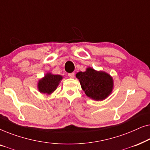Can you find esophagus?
Listing matches in <instances>:
<instances>
[{"mask_svg":"<svg viewBox=\"0 0 150 150\" xmlns=\"http://www.w3.org/2000/svg\"><path fill=\"white\" fill-rule=\"evenodd\" d=\"M68 76L69 78H71V79H74V78L75 77V74L72 72V73H70V74H68Z\"/></svg>","mask_w":150,"mask_h":150,"instance_id":"esophagus-1","label":"esophagus"}]
</instances>
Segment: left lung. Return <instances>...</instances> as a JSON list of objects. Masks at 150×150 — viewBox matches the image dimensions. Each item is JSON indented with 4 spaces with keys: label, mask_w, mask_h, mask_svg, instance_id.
Wrapping results in <instances>:
<instances>
[{
    "label": "left lung",
    "mask_w": 150,
    "mask_h": 150,
    "mask_svg": "<svg viewBox=\"0 0 150 150\" xmlns=\"http://www.w3.org/2000/svg\"><path fill=\"white\" fill-rule=\"evenodd\" d=\"M76 77L86 96L96 101L105 100L113 90V79L106 71H97L88 67L85 71L78 72Z\"/></svg>",
    "instance_id": "8db88e82"
}]
</instances>
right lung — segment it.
<instances>
[{
	"instance_id": "add662e5",
	"label": "right lung",
	"mask_w": 150,
	"mask_h": 150,
	"mask_svg": "<svg viewBox=\"0 0 150 150\" xmlns=\"http://www.w3.org/2000/svg\"><path fill=\"white\" fill-rule=\"evenodd\" d=\"M63 76L59 74H53L50 72L46 73L44 76L39 80L38 89L41 93L50 95L57 89Z\"/></svg>"
}]
</instances>
